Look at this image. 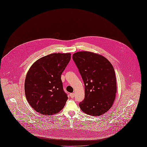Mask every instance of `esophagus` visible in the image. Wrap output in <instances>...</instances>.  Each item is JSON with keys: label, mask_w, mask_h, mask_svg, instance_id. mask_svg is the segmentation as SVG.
<instances>
[{"label": "esophagus", "mask_w": 147, "mask_h": 147, "mask_svg": "<svg viewBox=\"0 0 147 147\" xmlns=\"http://www.w3.org/2000/svg\"><path fill=\"white\" fill-rule=\"evenodd\" d=\"M70 96L71 98H73L74 97V93H70Z\"/></svg>", "instance_id": "obj_1"}]
</instances>
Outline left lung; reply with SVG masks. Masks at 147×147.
Listing matches in <instances>:
<instances>
[{
    "label": "left lung",
    "mask_w": 147,
    "mask_h": 147,
    "mask_svg": "<svg viewBox=\"0 0 147 147\" xmlns=\"http://www.w3.org/2000/svg\"><path fill=\"white\" fill-rule=\"evenodd\" d=\"M85 85V98L79 103L85 113L98 116L107 112L115 101L117 91L115 73L104 56L88 51L73 55Z\"/></svg>",
    "instance_id": "obj_1"
}]
</instances>
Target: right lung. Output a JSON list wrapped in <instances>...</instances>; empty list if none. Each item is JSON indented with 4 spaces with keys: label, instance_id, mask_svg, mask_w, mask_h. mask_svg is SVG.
I'll return each mask as SVG.
<instances>
[{
    "label": "right lung",
    "instance_id": "add662e5",
    "mask_svg": "<svg viewBox=\"0 0 147 147\" xmlns=\"http://www.w3.org/2000/svg\"><path fill=\"white\" fill-rule=\"evenodd\" d=\"M71 54L52 53L34 63L26 74L25 92L36 111L55 115L63 109L68 100L63 90L61 74L70 60Z\"/></svg>",
    "mask_w": 147,
    "mask_h": 147
}]
</instances>
